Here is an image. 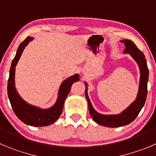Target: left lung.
I'll use <instances>...</instances> for the list:
<instances>
[{"label":"left lung","instance_id":"left-lung-1","mask_svg":"<svg viewBox=\"0 0 156 156\" xmlns=\"http://www.w3.org/2000/svg\"><path fill=\"white\" fill-rule=\"evenodd\" d=\"M124 43L126 49L124 50V53H129L131 57L135 60V61L139 65L140 70V80H139V91H138L136 99L129 106L123 110L121 113L116 115H103L96 112L93 107L90 98L87 93V83H85L86 98L88 102L89 111L93 119L99 125L103 126L111 127H120L128 125L137 117L144 104L146 103V96H147V83L149 80V69L147 66V63L143 53L138 49L136 44L129 40H123L121 41Z\"/></svg>","mask_w":156,"mask_h":156}]
</instances>
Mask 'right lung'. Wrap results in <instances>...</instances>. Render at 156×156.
Wrapping results in <instances>:
<instances>
[{"instance_id": "add662e5", "label": "right lung", "mask_w": 156, "mask_h": 156, "mask_svg": "<svg viewBox=\"0 0 156 156\" xmlns=\"http://www.w3.org/2000/svg\"><path fill=\"white\" fill-rule=\"evenodd\" d=\"M33 39L34 38L31 37H27L19 45L15 57L13 60L10 66L8 83H7V94L14 113L23 123L31 126H46L51 125L58 119L63 112L65 99L69 93L71 87L74 82L79 81L80 78L79 74H75L66 79L62 83L59 89V94L57 102L52 107L48 109H41L37 106H32L24 101L16 90L15 81H14L15 66L25 47L29 44L30 41H33Z\"/></svg>"}]
</instances>
